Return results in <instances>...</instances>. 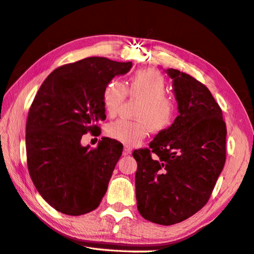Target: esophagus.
<instances>
[{
	"instance_id": "34e87169",
	"label": "esophagus",
	"mask_w": 254,
	"mask_h": 254,
	"mask_svg": "<svg viewBox=\"0 0 254 254\" xmlns=\"http://www.w3.org/2000/svg\"><path fill=\"white\" fill-rule=\"evenodd\" d=\"M128 154H131V149H130V147L126 146V147H124V149H123V155L127 156V155H128Z\"/></svg>"
}]
</instances>
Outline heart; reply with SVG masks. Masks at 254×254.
I'll return each mask as SVG.
<instances>
[{
	"mask_svg": "<svg viewBox=\"0 0 254 254\" xmlns=\"http://www.w3.org/2000/svg\"><path fill=\"white\" fill-rule=\"evenodd\" d=\"M127 94L141 101L134 114L137 121L118 120L110 123L107 127L109 137L134 145L144 139L149 128L153 133H161L171 127L177 104L172 96L167 94V83L160 73L139 71L128 79L127 85L118 80L110 81L102 93L107 113L111 117L117 115Z\"/></svg>",
	"mask_w": 254,
	"mask_h": 254,
	"instance_id": "obj_1",
	"label": "heart"
}]
</instances>
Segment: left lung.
Masks as SVG:
<instances>
[{
	"mask_svg": "<svg viewBox=\"0 0 254 254\" xmlns=\"http://www.w3.org/2000/svg\"><path fill=\"white\" fill-rule=\"evenodd\" d=\"M167 73L180 114L149 149L132 153L137 210L162 225L182 222L206 204L227 158V126L209 89L187 73Z\"/></svg>",
	"mask_w": 254,
	"mask_h": 254,
	"instance_id": "left-lung-1",
	"label": "left lung"
}]
</instances>
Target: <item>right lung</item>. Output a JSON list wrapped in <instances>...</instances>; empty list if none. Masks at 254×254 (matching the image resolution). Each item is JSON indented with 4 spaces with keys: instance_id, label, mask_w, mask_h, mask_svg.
Returning <instances> with one entry per match:
<instances>
[{
    "instance_id": "right-lung-1",
    "label": "right lung",
    "mask_w": 254,
    "mask_h": 254,
    "mask_svg": "<svg viewBox=\"0 0 254 254\" xmlns=\"http://www.w3.org/2000/svg\"><path fill=\"white\" fill-rule=\"evenodd\" d=\"M131 67L132 62L86 58L55 68L36 93L26 121L27 169L57 211L89 213L107 192L123 145L103 137L96 147L82 146L81 139L87 132L101 134L104 87Z\"/></svg>"
}]
</instances>
